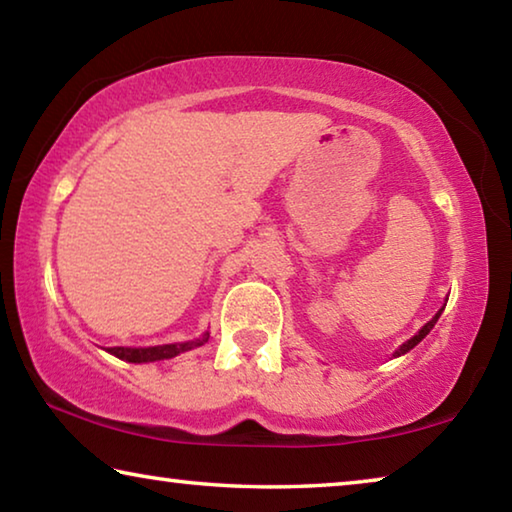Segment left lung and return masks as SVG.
Masks as SVG:
<instances>
[{
    "mask_svg": "<svg viewBox=\"0 0 512 512\" xmlns=\"http://www.w3.org/2000/svg\"><path fill=\"white\" fill-rule=\"evenodd\" d=\"M440 314H443V309H440V311H438V314H436V316H433V318L429 320V323H427V325H424V327L420 329V332L413 336V339H411V341H406V343L402 345V348L395 352V357H400V354H406V352H409V350H413V348H415V345H418V343H420V341L424 339V336H427V334L431 332V329H433V325H436V320L440 318Z\"/></svg>",
    "mask_w": 512,
    "mask_h": 512,
    "instance_id": "obj_1",
    "label": "left lung"
}]
</instances>
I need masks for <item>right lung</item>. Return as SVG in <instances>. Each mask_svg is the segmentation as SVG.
<instances>
[{
  "label": "right lung",
  "mask_w": 512,
  "mask_h": 512,
  "mask_svg": "<svg viewBox=\"0 0 512 512\" xmlns=\"http://www.w3.org/2000/svg\"><path fill=\"white\" fill-rule=\"evenodd\" d=\"M210 334H203L201 339L196 341H187V343H171V345H155V348H110L108 352L115 354V357L124 359L128 363H144V361H160V359H171L178 357L180 352H187L192 348H198V345L207 343Z\"/></svg>",
  "instance_id": "1"
}]
</instances>
